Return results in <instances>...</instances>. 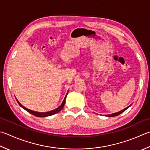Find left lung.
Listing matches in <instances>:
<instances>
[{"mask_svg": "<svg viewBox=\"0 0 150 150\" xmlns=\"http://www.w3.org/2000/svg\"><path fill=\"white\" fill-rule=\"evenodd\" d=\"M129 107H130V106L126 107L125 108H124V109H123V110H121V111H119V112H115V113H113V114H108V115H106V116H108V117H114V116H118V115H119V114H120L121 113L124 112V111H125L126 109H127V108H128Z\"/></svg>", "mask_w": 150, "mask_h": 150, "instance_id": "left-lung-1", "label": "left lung"}]
</instances>
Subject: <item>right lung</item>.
I'll use <instances>...</instances> for the list:
<instances>
[{
  "label": "right lung",
  "instance_id": "1",
  "mask_svg": "<svg viewBox=\"0 0 150 150\" xmlns=\"http://www.w3.org/2000/svg\"><path fill=\"white\" fill-rule=\"evenodd\" d=\"M67 93H68V91H67V94H66V96H65V98H64V100H63V102L62 103L61 105H60L59 107L56 108V109H54V110H51V111H49V112H36V111H33V110H32L28 109V108L25 107L24 106H23V105L20 103L19 101L18 100H17V99H16V100H17V103H19V105H20V107H22V108H23V109H25V110L27 111V112H28L29 113L32 114V115L36 116H37V117H42V118H43V117H47V116H49L53 115V114H55L58 113V112H60V111L63 108V107H64V105H65L66 98V96H67Z\"/></svg>",
  "mask_w": 150,
  "mask_h": 150
}]
</instances>
